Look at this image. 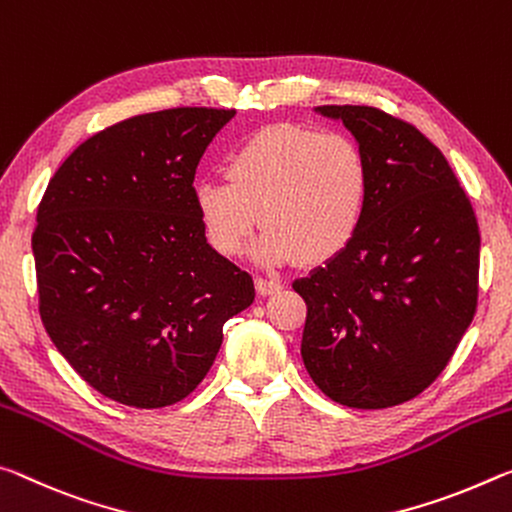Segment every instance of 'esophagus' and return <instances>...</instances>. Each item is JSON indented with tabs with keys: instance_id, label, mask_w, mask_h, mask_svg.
<instances>
[{
	"instance_id": "esophagus-1",
	"label": "esophagus",
	"mask_w": 512,
	"mask_h": 512,
	"mask_svg": "<svg viewBox=\"0 0 512 512\" xmlns=\"http://www.w3.org/2000/svg\"><path fill=\"white\" fill-rule=\"evenodd\" d=\"M283 288V283L274 281V279H263V276H258L256 279V290L261 292V295H274V292H279Z\"/></svg>"
}]
</instances>
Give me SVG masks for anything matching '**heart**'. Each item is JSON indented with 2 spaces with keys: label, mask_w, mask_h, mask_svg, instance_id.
Listing matches in <instances>:
<instances>
[{
  "label": "heart",
  "mask_w": 512,
  "mask_h": 512,
  "mask_svg": "<svg viewBox=\"0 0 512 512\" xmlns=\"http://www.w3.org/2000/svg\"><path fill=\"white\" fill-rule=\"evenodd\" d=\"M224 177L199 181L192 204L208 245L226 258L240 254L261 220L256 254L265 263H329L358 236L370 199V163L354 138L292 124L233 147Z\"/></svg>",
  "instance_id": "b5f03b06"
}]
</instances>
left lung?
<instances>
[{
    "instance_id": "1",
    "label": "left lung",
    "mask_w": 512,
    "mask_h": 512,
    "mask_svg": "<svg viewBox=\"0 0 512 512\" xmlns=\"http://www.w3.org/2000/svg\"><path fill=\"white\" fill-rule=\"evenodd\" d=\"M370 163L354 242L306 279L301 358L326 397L390 408L424 392L454 356L479 301L481 233L454 170L413 124L374 106H320Z\"/></svg>"
}]
</instances>
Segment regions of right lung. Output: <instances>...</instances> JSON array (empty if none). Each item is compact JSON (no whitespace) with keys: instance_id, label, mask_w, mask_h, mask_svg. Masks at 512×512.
Here are the masks:
<instances>
[{"instance_id":"obj_1","label":"right lung","mask_w":512,"mask_h":512,"mask_svg":"<svg viewBox=\"0 0 512 512\" xmlns=\"http://www.w3.org/2000/svg\"><path fill=\"white\" fill-rule=\"evenodd\" d=\"M233 115L183 106L117 122L65 158L38 204L40 320L81 379L124 406L188 397L224 322L254 301L192 204L199 158Z\"/></svg>"}]
</instances>
